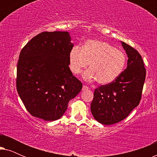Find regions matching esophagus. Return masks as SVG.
<instances>
[{"instance_id":"obj_1","label":"esophagus","mask_w":157,"mask_h":157,"mask_svg":"<svg viewBox=\"0 0 157 157\" xmlns=\"http://www.w3.org/2000/svg\"><path fill=\"white\" fill-rule=\"evenodd\" d=\"M88 89H89V86H86V85L83 86V88H82L83 91H86V90H88Z\"/></svg>"}]
</instances>
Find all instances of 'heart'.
Returning a JSON list of instances; mask_svg holds the SVG:
<instances>
[{
	"label": "heart",
	"mask_w": 157,
	"mask_h": 157,
	"mask_svg": "<svg viewBox=\"0 0 157 157\" xmlns=\"http://www.w3.org/2000/svg\"><path fill=\"white\" fill-rule=\"evenodd\" d=\"M127 56L109 43L89 40L83 48L75 46L69 53L70 68L78 74L89 63L90 69L83 74L86 81L96 80L99 84H109L119 78L125 68Z\"/></svg>",
	"instance_id": "b5f03b06"
}]
</instances>
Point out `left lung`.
<instances>
[{
  "label": "left lung",
  "instance_id": "1",
  "mask_svg": "<svg viewBox=\"0 0 157 157\" xmlns=\"http://www.w3.org/2000/svg\"><path fill=\"white\" fill-rule=\"evenodd\" d=\"M121 44L128 58L127 67L114 81L96 89L91 104L94 119L105 125L122 121L138 106L146 78L140 53L126 43Z\"/></svg>",
  "mask_w": 157,
  "mask_h": 157
}]
</instances>
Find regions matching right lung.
Segmentation results:
<instances>
[{"label":"right lung","instance_id":"right-lung-1","mask_svg":"<svg viewBox=\"0 0 157 157\" xmlns=\"http://www.w3.org/2000/svg\"><path fill=\"white\" fill-rule=\"evenodd\" d=\"M73 46L68 32L44 31L21 50L16 89L33 117L45 121L60 119L68 101L81 91L82 83L68 67Z\"/></svg>","mask_w":157,"mask_h":157}]
</instances>
